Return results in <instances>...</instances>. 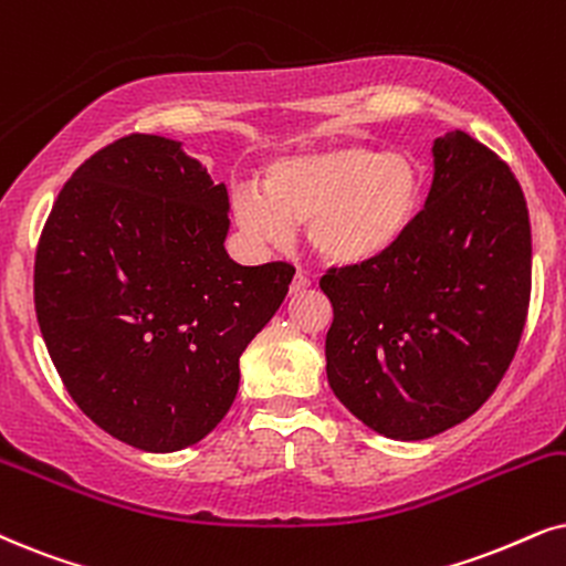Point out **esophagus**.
Segmentation results:
<instances>
[{"instance_id":"34e87169","label":"esophagus","mask_w":566,"mask_h":566,"mask_svg":"<svg viewBox=\"0 0 566 566\" xmlns=\"http://www.w3.org/2000/svg\"><path fill=\"white\" fill-rule=\"evenodd\" d=\"M307 287H311V276L303 274V271H297L295 279H292V284H290V292L292 295H300V292H305Z\"/></svg>"}]
</instances>
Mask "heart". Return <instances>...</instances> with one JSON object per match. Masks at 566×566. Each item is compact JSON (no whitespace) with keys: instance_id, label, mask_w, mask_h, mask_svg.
Returning <instances> with one entry per match:
<instances>
[{"instance_id":"obj_1","label":"heart","mask_w":566,"mask_h":566,"mask_svg":"<svg viewBox=\"0 0 566 566\" xmlns=\"http://www.w3.org/2000/svg\"><path fill=\"white\" fill-rule=\"evenodd\" d=\"M426 169L407 151L342 143L271 161L263 190L234 192V219L248 238L282 248L307 221V242L336 266L381 259L423 211Z\"/></svg>"}]
</instances>
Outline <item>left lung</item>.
<instances>
[{"label":"left lung","instance_id":"left-lung-1","mask_svg":"<svg viewBox=\"0 0 566 566\" xmlns=\"http://www.w3.org/2000/svg\"><path fill=\"white\" fill-rule=\"evenodd\" d=\"M531 217L512 169L452 130L433 140V185L381 259L328 269V386L368 428L420 441L468 420L517 353L531 305Z\"/></svg>","mask_w":566,"mask_h":566}]
</instances>
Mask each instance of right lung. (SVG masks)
<instances>
[{"label":"right lung","mask_w":566,"mask_h":566,"mask_svg":"<svg viewBox=\"0 0 566 566\" xmlns=\"http://www.w3.org/2000/svg\"><path fill=\"white\" fill-rule=\"evenodd\" d=\"M230 196L180 140L127 135L83 161L35 250L41 336L75 405L114 439L177 452L234 402L240 355L295 269L227 253Z\"/></svg>","instance_id":"obj_1"}]
</instances>
